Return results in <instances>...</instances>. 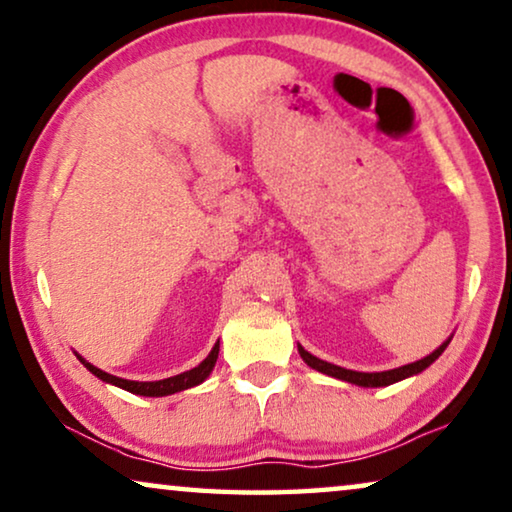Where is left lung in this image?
<instances>
[{
	"mask_svg": "<svg viewBox=\"0 0 512 512\" xmlns=\"http://www.w3.org/2000/svg\"><path fill=\"white\" fill-rule=\"evenodd\" d=\"M450 344V337L443 342L436 351H432L427 355V358L411 362V365H404V367H397V369H388V372H353V369H344V367H337L332 365V362H325L321 358H316V355H311L309 351H305L298 344V351L302 355V360L307 362L311 369H316V372L321 374H328L332 379H339V381H346V383H353V385H362V388H383V385H392L397 381H404L409 379V376H416L420 374L422 369H427L432 362L439 358V355L446 351V346Z\"/></svg>",
	"mask_w": 512,
	"mask_h": 512,
	"instance_id": "8db88e82",
	"label": "left lung"
}]
</instances>
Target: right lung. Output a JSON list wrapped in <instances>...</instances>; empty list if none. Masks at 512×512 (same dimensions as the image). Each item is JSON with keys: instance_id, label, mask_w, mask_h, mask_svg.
<instances>
[{"instance_id": "1", "label": "right lung", "mask_w": 512, "mask_h": 512, "mask_svg": "<svg viewBox=\"0 0 512 512\" xmlns=\"http://www.w3.org/2000/svg\"><path fill=\"white\" fill-rule=\"evenodd\" d=\"M219 358V342L212 346V351L207 358L201 362V365L189 369V372H182L177 376H170V379H161V381H129V379H120V376H113L108 372H103V369L94 367L92 362H87L83 355H78V360L83 362V365L90 369V372L96 376V379L106 381V383H113L117 388L133 392V395H143V397H166V395H175V392L180 390H187V388H194V385L203 383L210 372L214 369V362Z\"/></svg>"}]
</instances>
